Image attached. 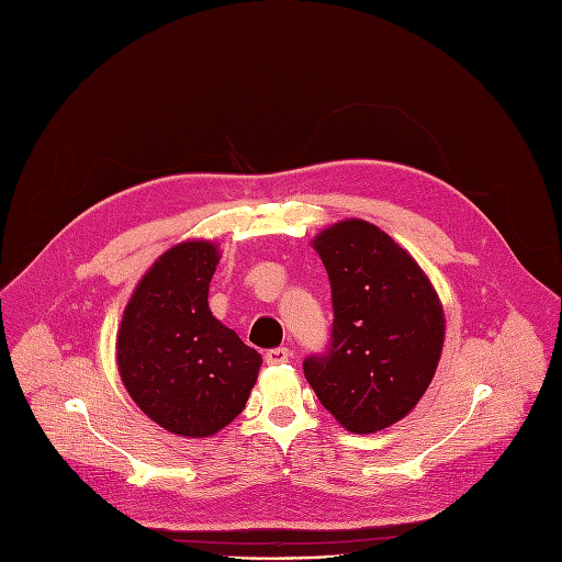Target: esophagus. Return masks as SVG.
Returning <instances> with one entry per match:
<instances>
[{
  "label": "esophagus",
  "instance_id": "1",
  "mask_svg": "<svg viewBox=\"0 0 562 562\" xmlns=\"http://www.w3.org/2000/svg\"><path fill=\"white\" fill-rule=\"evenodd\" d=\"M290 358H292V353H290V349H285V347L270 349V351L266 353V362H268V364H285Z\"/></svg>",
  "mask_w": 562,
  "mask_h": 562
}]
</instances>
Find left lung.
Listing matches in <instances>:
<instances>
[{
	"mask_svg": "<svg viewBox=\"0 0 562 562\" xmlns=\"http://www.w3.org/2000/svg\"><path fill=\"white\" fill-rule=\"evenodd\" d=\"M333 296L330 347L304 360L319 403L356 435L405 418L435 378L443 306L414 258L375 225L349 218L313 240Z\"/></svg>",
	"mask_w": 562,
	"mask_h": 562,
	"instance_id": "1",
	"label": "left lung"
}]
</instances>
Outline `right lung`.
<instances>
[{"mask_svg":"<svg viewBox=\"0 0 562 562\" xmlns=\"http://www.w3.org/2000/svg\"><path fill=\"white\" fill-rule=\"evenodd\" d=\"M218 245L187 240L137 283L116 333V364L139 409L172 435L206 439L245 407L261 353L209 311Z\"/></svg>","mask_w":562,"mask_h":562,"instance_id":"add662e5","label":"right lung"}]
</instances>
